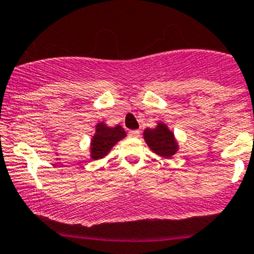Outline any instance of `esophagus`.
<instances>
[{
	"label": "esophagus",
	"mask_w": 254,
	"mask_h": 254,
	"mask_svg": "<svg viewBox=\"0 0 254 254\" xmlns=\"http://www.w3.org/2000/svg\"><path fill=\"white\" fill-rule=\"evenodd\" d=\"M129 136L130 137L140 136V130H130V131H129Z\"/></svg>",
	"instance_id": "esophagus-1"
}]
</instances>
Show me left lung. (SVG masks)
Segmentation results:
<instances>
[{
	"instance_id": "1",
	"label": "left lung",
	"mask_w": 254,
	"mask_h": 254,
	"mask_svg": "<svg viewBox=\"0 0 254 254\" xmlns=\"http://www.w3.org/2000/svg\"><path fill=\"white\" fill-rule=\"evenodd\" d=\"M143 139L153 152L165 158L172 157L178 151L179 146L175 134L163 123H158L155 129H145Z\"/></svg>"
}]
</instances>
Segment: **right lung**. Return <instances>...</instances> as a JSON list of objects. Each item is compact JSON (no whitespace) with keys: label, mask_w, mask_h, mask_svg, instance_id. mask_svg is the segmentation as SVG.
Masks as SVG:
<instances>
[{"label":"right lung","mask_w":254,"mask_h":254,"mask_svg":"<svg viewBox=\"0 0 254 254\" xmlns=\"http://www.w3.org/2000/svg\"><path fill=\"white\" fill-rule=\"evenodd\" d=\"M127 136V132L120 125H115L114 127H108L104 122L98 123L96 125V132L91 140V158L99 160L108 155L113 146L118 141Z\"/></svg>","instance_id":"add662e5"}]
</instances>
